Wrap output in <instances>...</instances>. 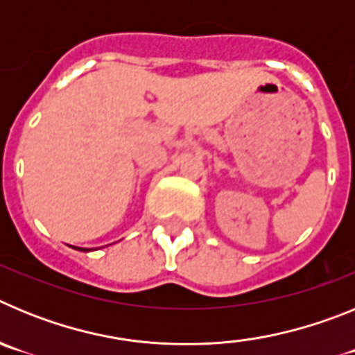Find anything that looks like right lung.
Segmentation results:
<instances>
[{"label":"right lung","mask_w":355,"mask_h":355,"mask_svg":"<svg viewBox=\"0 0 355 355\" xmlns=\"http://www.w3.org/2000/svg\"><path fill=\"white\" fill-rule=\"evenodd\" d=\"M72 249H76V250H81V252H90L92 249H83V247H72Z\"/></svg>","instance_id":"obj_1"}]
</instances>
